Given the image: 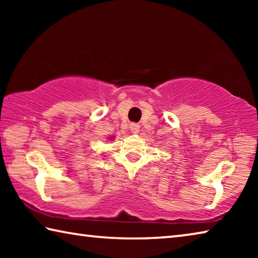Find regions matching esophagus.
<instances>
[{"label": "esophagus", "mask_w": 258, "mask_h": 258, "mask_svg": "<svg viewBox=\"0 0 258 258\" xmlns=\"http://www.w3.org/2000/svg\"><path fill=\"white\" fill-rule=\"evenodd\" d=\"M130 128H131V131H132V133H139L140 125L137 123H132V124H130Z\"/></svg>", "instance_id": "obj_1"}]
</instances>
